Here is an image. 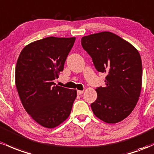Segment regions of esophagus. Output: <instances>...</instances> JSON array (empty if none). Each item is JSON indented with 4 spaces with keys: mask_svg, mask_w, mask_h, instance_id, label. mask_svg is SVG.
Masks as SVG:
<instances>
[{
    "mask_svg": "<svg viewBox=\"0 0 154 154\" xmlns=\"http://www.w3.org/2000/svg\"><path fill=\"white\" fill-rule=\"evenodd\" d=\"M83 93H84V91H82V90H78L77 91V94H79V95H81V94H82Z\"/></svg>",
    "mask_w": 154,
    "mask_h": 154,
    "instance_id": "1",
    "label": "esophagus"
}]
</instances>
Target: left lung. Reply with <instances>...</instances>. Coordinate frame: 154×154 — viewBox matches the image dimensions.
I'll return each instance as SVG.
<instances>
[{"instance_id": "1", "label": "left lung", "mask_w": 154, "mask_h": 154, "mask_svg": "<svg viewBox=\"0 0 154 154\" xmlns=\"http://www.w3.org/2000/svg\"><path fill=\"white\" fill-rule=\"evenodd\" d=\"M82 47L97 70L107 74L105 87H97L91 104L94 114L108 124L124 120L136 106L142 87V61L132 44L110 32L82 38Z\"/></svg>"}]
</instances>
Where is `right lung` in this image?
I'll list each match as a JSON object with an SVG mask.
<instances>
[{
    "label": "right lung",
    "instance_id": "right-lung-1",
    "mask_svg": "<svg viewBox=\"0 0 154 154\" xmlns=\"http://www.w3.org/2000/svg\"><path fill=\"white\" fill-rule=\"evenodd\" d=\"M75 38L47 37L27 45L17 62L15 82L27 113L38 124L54 128L70 114L77 91L55 86Z\"/></svg>",
    "mask_w": 154,
    "mask_h": 154
}]
</instances>
